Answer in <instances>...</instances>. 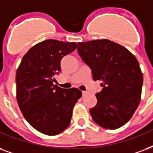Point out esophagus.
Here are the masks:
<instances>
[{
  "mask_svg": "<svg viewBox=\"0 0 153 153\" xmlns=\"http://www.w3.org/2000/svg\"><path fill=\"white\" fill-rule=\"evenodd\" d=\"M87 95V91H82V95L84 96V95Z\"/></svg>",
  "mask_w": 153,
  "mask_h": 153,
  "instance_id": "esophagus-1",
  "label": "esophagus"
}]
</instances>
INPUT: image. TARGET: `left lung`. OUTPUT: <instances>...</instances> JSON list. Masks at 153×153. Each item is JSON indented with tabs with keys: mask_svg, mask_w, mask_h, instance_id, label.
Returning <instances> with one entry per match:
<instances>
[{
	"mask_svg": "<svg viewBox=\"0 0 153 153\" xmlns=\"http://www.w3.org/2000/svg\"><path fill=\"white\" fill-rule=\"evenodd\" d=\"M78 53L93 79L102 82L97 104L90 110L93 120L106 129L124 125L140 101L143 74L136 57L120 44L94 40L78 43Z\"/></svg>",
	"mask_w": 153,
	"mask_h": 153,
	"instance_id": "left-lung-1",
	"label": "left lung"
}]
</instances>
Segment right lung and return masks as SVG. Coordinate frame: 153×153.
Listing matches in <instances>:
<instances>
[{"mask_svg":"<svg viewBox=\"0 0 153 153\" xmlns=\"http://www.w3.org/2000/svg\"><path fill=\"white\" fill-rule=\"evenodd\" d=\"M75 42L43 41L25 53L16 74L17 100L22 115L37 131L61 133L71 123L74 104L82 96L77 88L53 85L62 58L76 49Z\"/></svg>","mask_w":153,"mask_h":153,"instance_id":"1","label":"right lung"}]
</instances>
